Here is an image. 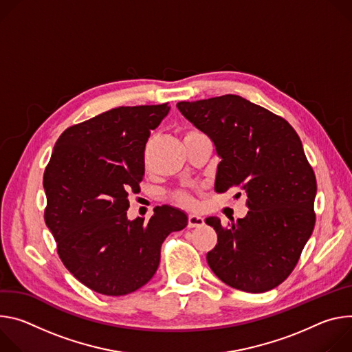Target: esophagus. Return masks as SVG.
I'll use <instances>...</instances> for the list:
<instances>
[{"label":"esophagus","mask_w":352,"mask_h":352,"mask_svg":"<svg viewBox=\"0 0 352 352\" xmlns=\"http://www.w3.org/2000/svg\"><path fill=\"white\" fill-rule=\"evenodd\" d=\"M204 225V219L199 215H188L187 218V226L188 228H199Z\"/></svg>","instance_id":"obj_1"}]
</instances>
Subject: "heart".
Instances as JSON below:
<instances>
[{
    "label": "heart",
    "mask_w": 352,
    "mask_h": 352,
    "mask_svg": "<svg viewBox=\"0 0 352 352\" xmlns=\"http://www.w3.org/2000/svg\"><path fill=\"white\" fill-rule=\"evenodd\" d=\"M197 133H200V131L191 129V130H187L184 133V137L191 135V134H197ZM172 200L175 203H177L179 206H183V207H192L194 206V199L191 196V192L187 191V190H176V191H173L172 192Z\"/></svg>",
    "instance_id": "b5f03b06"
}]
</instances>
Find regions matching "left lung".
Segmentation results:
<instances>
[{"label":"left lung","instance_id":"1","mask_svg":"<svg viewBox=\"0 0 352 352\" xmlns=\"http://www.w3.org/2000/svg\"><path fill=\"white\" fill-rule=\"evenodd\" d=\"M176 106L215 144L222 160L215 190L235 187L248 197V215L235 223L225 228L218 218L206 219L218 235L207 253L210 268L245 292L278 287L298 264L316 222V176L299 135L281 116L238 95Z\"/></svg>","mask_w":352,"mask_h":352}]
</instances>
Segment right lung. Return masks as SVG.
Masks as SVG:
<instances>
[{
	"instance_id": "obj_1",
	"label": "right lung",
	"mask_w": 352,
	"mask_h": 352,
	"mask_svg": "<svg viewBox=\"0 0 352 352\" xmlns=\"http://www.w3.org/2000/svg\"><path fill=\"white\" fill-rule=\"evenodd\" d=\"M169 104L122 106L68 127L43 175L45 222L71 274L89 289L122 296L158 270L161 246L187 215L169 206L127 219L129 196L140 191L144 151Z\"/></svg>"
}]
</instances>
